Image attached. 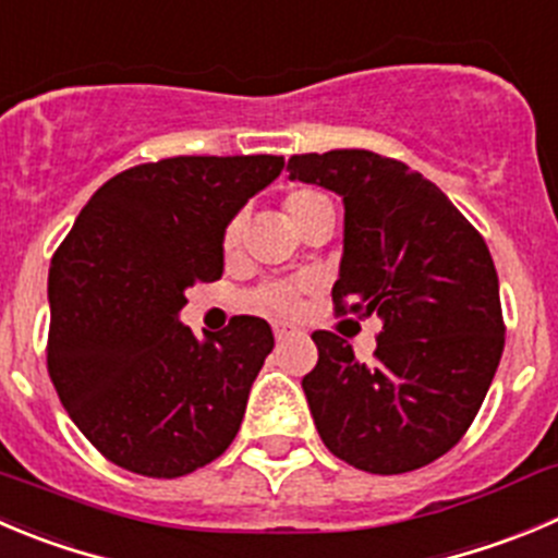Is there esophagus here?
<instances>
[{
  "instance_id": "1",
  "label": "esophagus",
  "mask_w": 558,
  "mask_h": 558,
  "mask_svg": "<svg viewBox=\"0 0 558 558\" xmlns=\"http://www.w3.org/2000/svg\"><path fill=\"white\" fill-rule=\"evenodd\" d=\"M295 333H299V328H295V326H288V323H276V326H274V337H276V342H284V339L295 337Z\"/></svg>"
}]
</instances>
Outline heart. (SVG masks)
<instances>
[{
  "mask_svg": "<svg viewBox=\"0 0 558 558\" xmlns=\"http://www.w3.org/2000/svg\"><path fill=\"white\" fill-rule=\"evenodd\" d=\"M323 214H333V205L323 191L315 189H299L293 194H288L284 199V216H288L290 225L299 232H304L306 227L315 219H320ZM241 235V221H230V227L225 230V246L232 248ZM306 290V282L301 284H268V288L259 290L252 299V306L259 312H270V315H290V312L299 306V293Z\"/></svg>",
  "mask_w": 558,
  "mask_h": 558,
  "instance_id": "heart-1",
  "label": "heart"
}]
</instances>
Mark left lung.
Here are the masks:
<instances>
[{"label": "left lung", "mask_w": 558, "mask_h": 558, "mask_svg": "<svg viewBox=\"0 0 558 558\" xmlns=\"http://www.w3.org/2000/svg\"><path fill=\"white\" fill-rule=\"evenodd\" d=\"M288 172L342 196L333 304L384 323L373 364L355 362L348 339L312 333L317 364L301 386L317 433L369 474L422 469L463 438L501 362L490 252L438 185L395 158L310 153Z\"/></svg>", "instance_id": "1"}]
</instances>
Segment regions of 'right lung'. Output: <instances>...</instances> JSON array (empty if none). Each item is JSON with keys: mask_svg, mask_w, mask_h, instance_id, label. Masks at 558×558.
Returning a JSON list of instances; mask_svg holds the SVG:
<instances>
[{"mask_svg": "<svg viewBox=\"0 0 558 558\" xmlns=\"http://www.w3.org/2000/svg\"><path fill=\"white\" fill-rule=\"evenodd\" d=\"M284 169L282 156H178L106 180L49 268V375L100 454L174 480L219 458L274 350L238 315L196 339L185 290L225 274V230Z\"/></svg>", "mask_w": 558, "mask_h": 558, "instance_id": "right-lung-1", "label": "right lung"}]
</instances>
